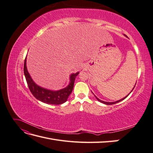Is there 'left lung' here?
I'll return each mask as SVG.
<instances>
[{
    "instance_id": "obj_1",
    "label": "left lung",
    "mask_w": 153,
    "mask_h": 153,
    "mask_svg": "<svg viewBox=\"0 0 153 153\" xmlns=\"http://www.w3.org/2000/svg\"><path fill=\"white\" fill-rule=\"evenodd\" d=\"M135 85H136V84H135ZM135 87H134V88H135ZM134 88H133V89H134ZM133 90H132V91H133ZM128 95H129V94H128ZM128 96H126V97H124V98H123V99H121V100H119V101H115V102H106V101H101V100H100V99H98V98H97L96 96H95V97H96V99H97V100H98L99 101H100L101 103H104V104H106V105H114V104H115V103H117L119 102V101H122V100H124L125 98H126V97H128Z\"/></svg>"
}]
</instances>
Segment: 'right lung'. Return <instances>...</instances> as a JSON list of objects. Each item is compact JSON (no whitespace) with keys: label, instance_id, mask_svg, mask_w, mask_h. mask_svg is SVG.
<instances>
[{"label":"right lung","instance_id":"obj_1","mask_svg":"<svg viewBox=\"0 0 153 153\" xmlns=\"http://www.w3.org/2000/svg\"><path fill=\"white\" fill-rule=\"evenodd\" d=\"M24 71L27 85H28V87L32 95L37 100L42 101L43 103L52 105H60L66 102L69 96L70 95L73 91L75 78L78 75V73H76V74H72V75H71L70 84H69L67 87L60 91H52L45 89L44 88H41L39 86L37 85L33 82V80H32L27 69L26 58L24 61Z\"/></svg>","mask_w":153,"mask_h":153}]
</instances>
